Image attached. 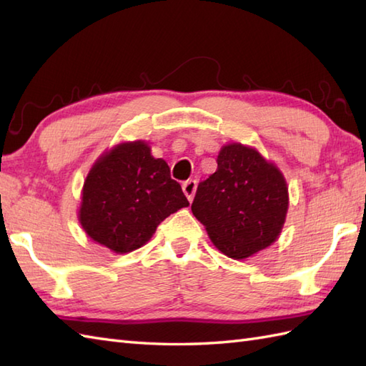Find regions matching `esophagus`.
<instances>
[{
  "label": "esophagus",
  "instance_id": "esophagus-1",
  "mask_svg": "<svg viewBox=\"0 0 366 366\" xmlns=\"http://www.w3.org/2000/svg\"><path fill=\"white\" fill-rule=\"evenodd\" d=\"M196 189H197V182L196 180H188V182L183 183V192H184V196L188 197L189 202H192L194 194H196Z\"/></svg>",
  "mask_w": 366,
  "mask_h": 366
}]
</instances>
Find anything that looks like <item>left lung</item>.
I'll return each instance as SVG.
<instances>
[{
	"label": "left lung",
	"mask_w": 366,
	"mask_h": 366,
	"mask_svg": "<svg viewBox=\"0 0 366 366\" xmlns=\"http://www.w3.org/2000/svg\"><path fill=\"white\" fill-rule=\"evenodd\" d=\"M191 209L222 254L247 258L279 238L288 211L287 182L255 149L224 145Z\"/></svg>",
	"instance_id": "1"
}]
</instances>
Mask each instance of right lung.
I'll list each match as a JSON object with an SVG mask.
<instances>
[{
	"label": "right lung",
	"instance_id": "1",
	"mask_svg": "<svg viewBox=\"0 0 366 366\" xmlns=\"http://www.w3.org/2000/svg\"><path fill=\"white\" fill-rule=\"evenodd\" d=\"M189 202L167 162L144 141L119 144L92 166L83 186L79 222L95 242L127 254L147 242L157 227Z\"/></svg>",
	"mask_w": 366,
	"mask_h": 366
}]
</instances>
